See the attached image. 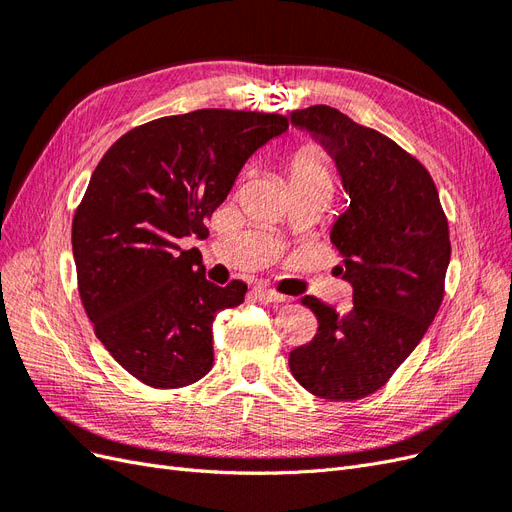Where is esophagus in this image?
<instances>
[{
	"instance_id": "1",
	"label": "esophagus",
	"mask_w": 512,
	"mask_h": 512,
	"mask_svg": "<svg viewBox=\"0 0 512 512\" xmlns=\"http://www.w3.org/2000/svg\"><path fill=\"white\" fill-rule=\"evenodd\" d=\"M254 294H256V299L262 301V303H284V301H286L284 294L275 292V290H271V288H265V286H256V288H254Z\"/></svg>"
}]
</instances>
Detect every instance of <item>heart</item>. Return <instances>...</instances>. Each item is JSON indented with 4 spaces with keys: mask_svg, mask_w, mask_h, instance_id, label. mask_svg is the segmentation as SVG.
Masks as SVG:
<instances>
[{
    "mask_svg": "<svg viewBox=\"0 0 512 512\" xmlns=\"http://www.w3.org/2000/svg\"><path fill=\"white\" fill-rule=\"evenodd\" d=\"M307 177H327V170L320 164L318 156L312 149H303L292 162L290 179H307Z\"/></svg>",
    "mask_w": 512,
    "mask_h": 512,
    "instance_id": "b5f03b06",
    "label": "heart"
}]
</instances>
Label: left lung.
Instances as JSON below:
<instances>
[{"mask_svg": "<svg viewBox=\"0 0 512 512\" xmlns=\"http://www.w3.org/2000/svg\"><path fill=\"white\" fill-rule=\"evenodd\" d=\"M288 117L327 151L350 198L331 241L346 256L339 271L354 303L342 316L301 297L318 331L288 365L316 397L354 401L384 386L436 318L451 262L448 222L425 166L391 138L324 104Z\"/></svg>", "mask_w": 512, "mask_h": 512, "instance_id": "obj_1", "label": "left lung"}]
</instances>
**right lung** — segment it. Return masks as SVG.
<instances>
[{
    "instance_id": "1",
    "label": "right lung",
    "mask_w": 512,
    "mask_h": 512,
    "mask_svg": "<svg viewBox=\"0 0 512 512\" xmlns=\"http://www.w3.org/2000/svg\"><path fill=\"white\" fill-rule=\"evenodd\" d=\"M286 130L282 115L203 108L130 130L96 166L72 222L76 277L102 346L134 378L179 389L209 374L211 324L247 286L209 282L181 239L207 235L243 164Z\"/></svg>"
}]
</instances>
